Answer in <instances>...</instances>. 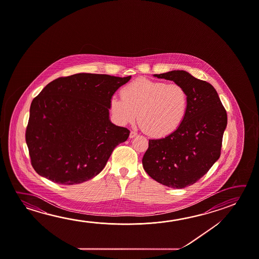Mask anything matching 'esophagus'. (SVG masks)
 I'll return each instance as SVG.
<instances>
[{
	"label": "esophagus",
	"mask_w": 259,
	"mask_h": 259,
	"mask_svg": "<svg viewBox=\"0 0 259 259\" xmlns=\"http://www.w3.org/2000/svg\"><path fill=\"white\" fill-rule=\"evenodd\" d=\"M136 136H137V133L134 131L130 132V136H129L130 138H134V137H136Z\"/></svg>",
	"instance_id": "34e87169"
}]
</instances>
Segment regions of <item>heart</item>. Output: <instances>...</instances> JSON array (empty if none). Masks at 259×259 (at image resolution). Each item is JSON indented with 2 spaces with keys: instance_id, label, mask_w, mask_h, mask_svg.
<instances>
[{
  "instance_id": "b5f03b06",
  "label": "heart",
  "mask_w": 259,
  "mask_h": 259,
  "mask_svg": "<svg viewBox=\"0 0 259 259\" xmlns=\"http://www.w3.org/2000/svg\"><path fill=\"white\" fill-rule=\"evenodd\" d=\"M120 94L121 98L110 100L115 122L125 125L138 117L144 133L153 137H165L178 130L188 113L189 96L177 83L141 77L124 85Z\"/></svg>"
}]
</instances>
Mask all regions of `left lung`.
<instances>
[{
  "instance_id": "obj_1",
  "label": "left lung",
  "mask_w": 259,
  "mask_h": 259,
  "mask_svg": "<svg viewBox=\"0 0 259 259\" xmlns=\"http://www.w3.org/2000/svg\"><path fill=\"white\" fill-rule=\"evenodd\" d=\"M153 76L183 85L189 96V108L178 130L164 138L149 140L143 166L158 183L183 189L198 182L219 160L227 112L216 89L190 73L172 70Z\"/></svg>"
}]
</instances>
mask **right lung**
I'll list each match as a JSON object with an SVG mask.
<instances>
[{
  "instance_id": "right-lung-1",
  "label": "right lung",
  "mask_w": 259,
  "mask_h": 259,
  "mask_svg": "<svg viewBox=\"0 0 259 259\" xmlns=\"http://www.w3.org/2000/svg\"><path fill=\"white\" fill-rule=\"evenodd\" d=\"M79 73L51 81L30 105L26 143L37 174L74 185L97 176L130 131L111 123L110 100L130 80Z\"/></svg>"
}]
</instances>
